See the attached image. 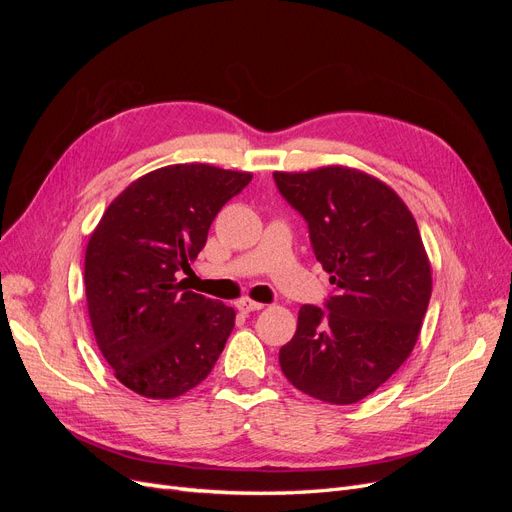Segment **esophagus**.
I'll return each mask as SVG.
<instances>
[{"instance_id": "esophagus-1", "label": "esophagus", "mask_w": 512, "mask_h": 512, "mask_svg": "<svg viewBox=\"0 0 512 512\" xmlns=\"http://www.w3.org/2000/svg\"><path fill=\"white\" fill-rule=\"evenodd\" d=\"M265 307V303H258V301H252V299H241V301H237V309L239 312H243V314H250V312H258V309H262Z\"/></svg>"}]
</instances>
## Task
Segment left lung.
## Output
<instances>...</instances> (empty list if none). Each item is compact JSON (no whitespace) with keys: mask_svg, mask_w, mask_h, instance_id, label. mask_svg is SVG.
I'll use <instances>...</instances> for the list:
<instances>
[{"mask_svg":"<svg viewBox=\"0 0 512 512\" xmlns=\"http://www.w3.org/2000/svg\"><path fill=\"white\" fill-rule=\"evenodd\" d=\"M273 179L337 288L327 309H299L282 371L309 397L356 404L395 374L421 333L431 297L421 232L395 190L363 170L322 166Z\"/></svg>","mask_w":512,"mask_h":512,"instance_id":"1","label":"left lung"}]
</instances>
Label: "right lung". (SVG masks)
I'll return each mask as SVG.
<instances>
[{
    "mask_svg": "<svg viewBox=\"0 0 512 512\" xmlns=\"http://www.w3.org/2000/svg\"><path fill=\"white\" fill-rule=\"evenodd\" d=\"M252 173L173 164L132 181L91 232L85 294L96 344L115 378L149 399L203 382L235 327V309L185 290L177 273L203 250L218 211Z\"/></svg>",
    "mask_w": 512,
    "mask_h": 512,
    "instance_id": "add662e5",
    "label": "right lung"
}]
</instances>
